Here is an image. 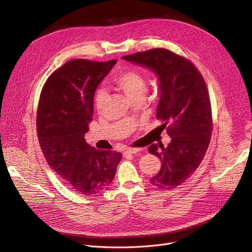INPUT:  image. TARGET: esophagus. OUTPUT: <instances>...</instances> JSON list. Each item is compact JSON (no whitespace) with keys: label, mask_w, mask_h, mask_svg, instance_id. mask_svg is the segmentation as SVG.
I'll use <instances>...</instances> for the list:
<instances>
[{"label":"esophagus","mask_w":252,"mask_h":252,"mask_svg":"<svg viewBox=\"0 0 252 252\" xmlns=\"http://www.w3.org/2000/svg\"><path fill=\"white\" fill-rule=\"evenodd\" d=\"M141 150H142L141 148H129V149H127V150H126V151H125V152H124V155H125V156L132 155V154H135V153L140 152Z\"/></svg>","instance_id":"1"}]
</instances>
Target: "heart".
I'll list each match as a JSON object with an SVG mask.
<instances>
[{
    "instance_id": "1",
    "label": "heart",
    "mask_w": 252,
    "mask_h": 252,
    "mask_svg": "<svg viewBox=\"0 0 252 252\" xmlns=\"http://www.w3.org/2000/svg\"><path fill=\"white\" fill-rule=\"evenodd\" d=\"M114 85L123 91L132 102L136 99H143L147 90V81L144 75L137 70H126L113 80ZM106 102V93L99 89L94 95V104L98 111H101Z\"/></svg>"
}]
</instances>
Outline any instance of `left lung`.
Here are the masks:
<instances>
[{
  "mask_svg": "<svg viewBox=\"0 0 252 252\" xmlns=\"http://www.w3.org/2000/svg\"><path fill=\"white\" fill-rule=\"evenodd\" d=\"M123 58L158 75L161 95L156 117L171 142L167 147L162 143L149 147L162 161L160 171L150 181L159 189H175L197 169L210 145L213 117L205 79L189 60L166 48Z\"/></svg>",
  "mask_w": 252,
  "mask_h": 252,
  "instance_id": "left-lung-1",
  "label": "left lung"
}]
</instances>
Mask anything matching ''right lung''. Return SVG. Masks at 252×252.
<instances>
[{"label":"right lung","mask_w":252,"mask_h":252,"mask_svg":"<svg viewBox=\"0 0 252 252\" xmlns=\"http://www.w3.org/2000/svg\"><path fill=\"white\" fill-rule=\"evenodd\" d=\"M116 62H66L47 78L40 93L36 126L43 156L80 194L107 189L123 158L120 152L91 147L84 138L93 121L95 90Z\"/></svg>","instance_id":"add662e5"}]
</instances>
